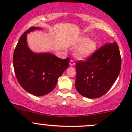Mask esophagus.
<instances>
[{
    "instance_id": "obj_1",
    "label": "esophagus",
    "mask_w": 132,
    "mask_h": 132,
    "mask_svg": "<svg viewBox=\"0 0 132 132\" xmlns=\"http://www.w3.org/2000/svg\"><path fill=\"white\" fill-rule=\"evenodd\" d=\"M69 64H70V66H75V62L74 60H70V62H69Z\"/></svg>"
}]
</instances>
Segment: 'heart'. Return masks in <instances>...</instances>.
<instances>
[{"label": "heart", "mask_w": 132, "mask_h": 132, "mask_svg": "<svg viewBox=\"0 0 132 132\" xmlns=\"http://www.w3.org/2000/svg\"><path fill=\"white\" fill-rule=\"evenodd\" d=\"M79 43L83 45L77 51L76 55L79 58H85L90 56L96 50V42L94 40H89L87 37L82 38Z\"/></svg>", "instance_id": "1"}]
</instances>
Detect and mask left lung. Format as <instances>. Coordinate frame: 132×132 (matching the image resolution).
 <instances>
[{"mask_svg":"<svg viewBox=\"0 0 132 132\" xmlns=\"http://www.w3.org/2000/svg\"><path fill=\"white\" fill-rule=\"evenodd\" d=\"M116 43L101 46L85 61L76 65V88L86 97L94 99L107 93L116 81L122 64Z\"/></svg>","mask_w":132,"mask_h":132,"instance_id":"obj_1","label":"left lung"}]
</instances>
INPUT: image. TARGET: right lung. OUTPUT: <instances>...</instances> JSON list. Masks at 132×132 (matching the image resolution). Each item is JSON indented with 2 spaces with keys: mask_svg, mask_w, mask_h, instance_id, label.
<instances>
[{
  "mask_svg": "<svg viewBox=\"0 0 132 132\" xmlns=\"http://www.w3.org/2000/svg\"><path fill=\"white\" fill-rule=\"evenodd\" d=\"M38 29L31 27L23 33L13 52V64L20 85L31 94L42 96L54 89L57 79L69 66V57L60 59L50 53H34L30 50L27 34Z\"/></svg>",
  "mask_w": 132,
  "mask_h": 132,
  "instance_id": "add662e5",
  "label": "right lung"
}]
</instances>
